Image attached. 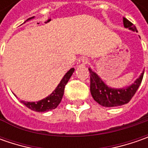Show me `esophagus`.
I'll return each instance as SVG.
<instances>
[{"mask_svg":"<svg viewBox=\"0 0 148 148\" xmlns=\"http://www.w3.org/2000/svg\"><path fill=\"white\" fill-rule=\"evenodd\" d=\"M88 62H89V60L87 58H86V57H82L80 59L78 60L77 65H78V66H83L86 65Z\"/></svg>","mask_w":148,"mask_h":148,"instance_id":"34e87169","label":"esophagus"}]
</instances>
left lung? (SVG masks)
<instances>
[{"label":"left lung","instance_id":"8db88e82","mask_svg":"<svg viewBox=\"0 0 148 148\" xmlns=\"http://www.w3.org/2000/svg\"><path fill=\"white\" fill-rule=\"evenodd\" d=\"M123 25L133 31H137V28L132 22L123 17ZM90 79V93L93 99L99 105L105 107H114L128 103L138 90L143 78L144 71L137 81L127 88L113 89L108 87L101 81L96 73L89 68Z\"/></svg>","mask_w":148,"mask_h":148}]
</instances>
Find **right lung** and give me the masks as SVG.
I'll use <instances>...</instances> for the list:
<instances>
[{"label": "right lung", "mask_w": 148, "mask_h": 148, "mask_svg": "<svg viewBox=\"0 0 148 148\" xmlns=\"http://www.w3.org/2000/svg\"><path fill=\"white\" fill-rule=\"evenodd\" d=\"M74 70H75L74 68H71L70 69V71H67V73L62 78V80L61 81V82L59 83L56 90L47 98L39 100L38 102H25L22 100L21 103H23L26 107H28L32 110L38 111V112H46L56 109L62 99L66 85L68 82L72 73L74 72Z\"/></svg>", "instance_id": "add662e5"}]
</instances>
